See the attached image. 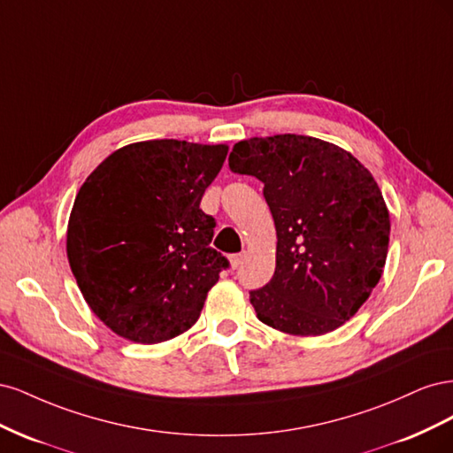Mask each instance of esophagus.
Segmentation results:
<instances>
[{"label": "esophagus", "mask_w": 453, "mask_h": 453, "mask_svg": "<svg viewBox=\"0 0 453 453\" xmlns=\"http://www.w3.org/2000/svg\"><path fill=\"white\" fill-rule=\"evenodd\" d=\"M243 257H245L243 253H236V255H232V257H230V266H232V268H238V266L242 265Z\"/></svg>", "instance_id": "1"}]
</instances>
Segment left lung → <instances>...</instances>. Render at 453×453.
Instances as JSON below:
<instances>
[{"label": "left lung", "mask_w": 453, "mask_h": 453, "mask_svg": "<svg viewBox=\"0 0 453 453\" xmlns=\"http://www.w3.org/2000/svg\"><path fill=\"white\" fill-rule=\"evenodd\" d=\"M228 166L263 181L276 225V270L250 293L257 318L295 336L349 321L389 248V211L372 173L346 149L296 134L238 142Z\"/></svg>", "instance_id": "8db88e82"}]
</instances>
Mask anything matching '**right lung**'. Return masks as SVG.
<instances>
[{
    "mask_svg": "<svg viewBox=\"0 0 453 453\" xmlns=\"http://www.w3.org/2000/svg\"><path fill=\"white\" fill-rule=\"evenodd\" d=\"M228 145L149 140L120 147L79 188L67 260L87 304L138 344L183 334L228 260L200 210Z\"/></svg>",
    "mask_w": 453,
    "mask_h": 453,
    "instance_id": "obj_1",
    "label": "right lung"
}]
</instances>
